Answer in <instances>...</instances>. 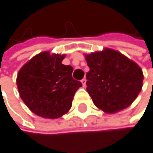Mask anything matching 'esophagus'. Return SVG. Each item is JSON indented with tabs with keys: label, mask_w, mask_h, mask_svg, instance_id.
<instances>
[{
	"label": "esophagus",
	"mask_w": 153,
	"mask_h": 153,
	"mask_svg": "<svg viewBox=\"0 0 153 153\" xmlns=\"http://www.w3.org/2000/svg\"><path fill=\"white\" fill-rule=\"evenodd\" d=\"M82 83L83 87H85V86H86V79H85V78H83V79L82 80Z\"/></svg>",
	"instance_id": "esophagus-1"
}]
</instances>
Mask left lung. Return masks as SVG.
I'll return each mask as SVG.
<instances>
[{"label":"left lung","mask_w":153,"mask_h":153,"mask_svg":"<svg viewBox=\"0 0 153 153\" xmlns=\"http://www.w3.org/2000/svg\"><path fill=\"white\" fill-rule=\"evenodd\" d=\"M85 59L90 68L86 90L99 109L117 113L137 98L143 82L142 70L137 63L110 48L85 55Z\"/></svg>","instance_id":"1"}]
</instances>
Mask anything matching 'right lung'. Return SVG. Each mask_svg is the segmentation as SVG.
<instances>
[{"label":"right lung","mask_w":153,"mask_h":153,"mask_svg":"<svg viewBox=\"0 0 153 153\" xmlns=\"http://www.w3.org/2000/svg\"><path fill=\"white\" fill-rule=\"evenodd\" d=\"M65 55L44 51L21 68L16 79L20 97L41 117L58 118L71 109L73 96L82 82L72 78L73 68L64 65Z\"/></svg>","instance_id":"right-lung-1"}]
</instances>
